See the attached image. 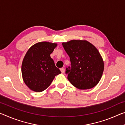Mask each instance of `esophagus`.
I'll return each mask as SVG.
<instances>
[{"label":"esophagus","mask_w":125,"mask_h":125,"mask_svg":"<svg viewBox=\"0 0 125 125\" xmlns=\"http://www.w3.org/2000/svg\"><path fill=\"white\" fill-rule=\"evenodd\" d=\"M60 70H61V72H62V73H64V68H61L60 69Z\"/></svg>","instance_id":"obj_1"}]
</instances>
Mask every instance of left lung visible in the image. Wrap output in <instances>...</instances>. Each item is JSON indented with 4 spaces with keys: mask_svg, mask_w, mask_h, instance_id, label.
Segmentation results:
<instances>
[{
    "mask_svg": "<svg viewBox=\"0 0 125 125\" xmlns=\"http://www.w3.org/2000/svg\"><path fill=\"white\" fill-rule=\"evenodd\" d=\"M62 45L71 63V67L66 70L71 83L80 90L96 86L104 70V61L97 49L84 40H71Z\"/></svg>",
    "mask_w": 125,
    "mask_h": 125,
    "instance_id": "8db88e82",
    "label": "left lung"
}]
</instances>
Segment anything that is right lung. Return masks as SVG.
<instances>
[{
	"label": "right lung",
	"mask_w": 125,
	"mask_h": 125,
	"mask_svg": "<svg viewBox=\"0 0 125 125\" xmlns=\"http://www.w3.org/2000/svg\"><path fill=\"white\" fill-rule=\"evenodd\" d=\"M56 43L39 42L32 45L24 56L21 73L25 84L35 92H42L50 86L55 76L61 73L50 54Z\"/></svg>",
	"instance_id": "1"
}]
</instances>
